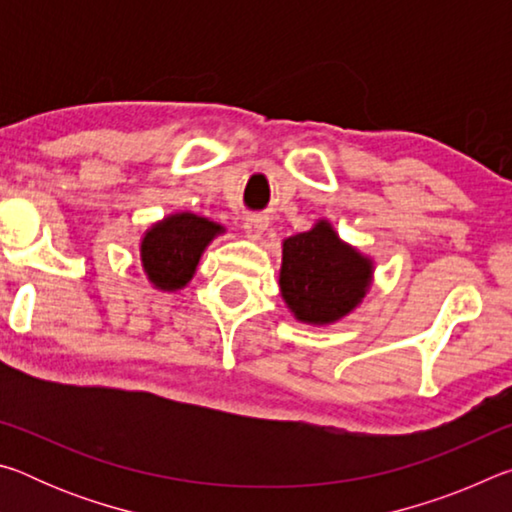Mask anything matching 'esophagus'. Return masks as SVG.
<instances>
[{
	"label": "esophagus",
	"mask_w": 512,
	"mask_h": 512,
	"mask_svg": "<svg viewBox=\"0 0 512 512\" xmlns=\"http://www.w3.org/2000/svg\"><path fill=\"white\" fill-rule=\"evenodd\" d=\"M266 228H268V219L262 214H250L244 219V232L248 239H259L264 235Z\"/></svg>",
	"instance_id": "obj_1"
}]
</instances>
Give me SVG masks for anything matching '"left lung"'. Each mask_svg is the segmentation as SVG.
<instances>
[{
    "label": "left lung",
    "mask_w": 512,
    "mask_h": 512,
    "mask_svg": "<svg viewBox=\"0 0 512 512\" xmlns=\"http://www.w3.org/2000/svg\"><path fill=\"white\" fill-rule=\"evenodd\" d=\"M370 280V259L343 244L327 221L282 244V298L302 323L325 325L350 314Z\"/></svg>",
    "instance_id": "left-lung-1"
}]
</instances>
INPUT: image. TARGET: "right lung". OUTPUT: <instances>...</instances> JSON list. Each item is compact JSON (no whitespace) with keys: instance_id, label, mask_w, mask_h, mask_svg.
<instances>
[{"instance_id":"1","label":"right lung","mask_w":512,"mask_h":512,"mask_svg":"<svg viewBox=\"0 0 512 512\" xmlns=\"http://www.w3.org/2000/svg\"><path fill=\"white\" fill-rule=\"evenodd\" d=\"M223 232L219 223L196 214H173L146 230L142 239V266L162 291L183 289L192 280L205 246Z\"/></svg>"}]
</instances>
